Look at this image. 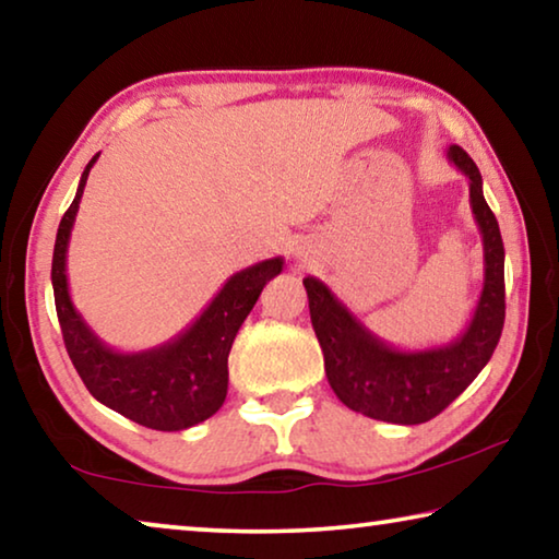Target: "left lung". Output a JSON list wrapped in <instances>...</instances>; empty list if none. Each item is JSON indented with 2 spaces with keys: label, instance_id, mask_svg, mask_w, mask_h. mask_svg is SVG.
<instances>
[{
  "label": "left lung",
  "instance_id": "obj_1",
  "mask_svg": "<svg viewBox=\"0 0 559 559\" xmlns=\"http://www.w3.org/2000/svg\"><path fill=\"white\" fill-rule=\"evenodd\" d=\"M449 163L468 179L473 219L484 239V288L459 337L447 345L400 349L374 335L323 281L302 278L328 382L353 412L390 424H424L441 414L488 365L506 320V251L484 179L466 150L451 145Z\"/></svg>",
  "mask_w": 559,
  "mask_h": 559
}]
</instances>
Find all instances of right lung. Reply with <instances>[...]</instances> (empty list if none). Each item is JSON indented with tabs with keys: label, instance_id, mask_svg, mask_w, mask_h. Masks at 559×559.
Segmentation results:
<instances>
[{
	"label": "right lung",
	"instance_id": "obj_1",
	"mask_svg": "<svg viewBox=\"0 0 559 559\" xmlns=\"http://www.w3.org/2000/svg\"><path fill=\"white\" fill-rule=\"evenodd\" d=\"M100 153L93 155L83 169L73 202L56 231L51 286L63 343L75 372L100 404L147 429L182 431L219 412L229 390L234 337L257 306L263 286L283 271V257L259 261L226 278L200 318L167 343L138 353L110 347L75 310L66 273L83 187Z\"/></svg>",
	"mask_w": 559,
	"mask_h": 559
}]
</instances>
